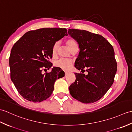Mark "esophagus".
<instances>
[{
  "instance_id": "esophagus-1",
  "label": "esophagus",
  "mask_w": 132,
  "mask_h": 132,
  "mask_svg": "<svg viewBox=\"0 0 132 132\" xmlns=\"http://www.w3.org/2000/svg\"><path fill=\"white\" fill-rule=\"evenodd\" d=\"M64 73H65V75H67L69 73V72L68 71H65V72H64Z\"/></svg>"
}]
</instances>
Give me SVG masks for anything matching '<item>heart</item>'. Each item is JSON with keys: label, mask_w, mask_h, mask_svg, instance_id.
<instances>
[{"label": "heart", "mask_w": 132, "mask_h": 132, "mask_svg": "<svg viewBox=\"0 0 132 132\" xmlns=\"http://www.w3.org/2000/svg\"><path fill=\"white\" fill-rule=\"evenodd\" d=\"M66 44L70 48V49L71 50L73 47L77 45V42L75 41L73 39H69L66 41ZM59 47V43L58 42L55 43L52 47V53L53 56L57 54V53L58 51V49ZM72 61L68 59L65 58H60V60H57L54 62V66L57 68H61V69L64 70H68L71 67L72 65Z\"/></svg>", "instance_id": "1"}]
</instances>
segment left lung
Returning a JSON list of instances; mask_svg holds the SVG:
<instances>
[{"label": "left lung", "instance_id": "left-lung-1", "mask_svg": "<svg viewBox=\"0 0 132 132\" xmlns=\"http://www.w3.org/2000/svg\"><path fill=\"white\" fill-rule=\"evenodd\" d=\"M68 33L80 49L75 67L82 71L87 68L88 72L86 75L75 73L76 79L69 87L70 93L83 103L97 102L114 82L117 62L113 46L102 36L85 30L69 29Z\"/></svg>", "mask_w": 132, "mask_h": 132}]
</instances>
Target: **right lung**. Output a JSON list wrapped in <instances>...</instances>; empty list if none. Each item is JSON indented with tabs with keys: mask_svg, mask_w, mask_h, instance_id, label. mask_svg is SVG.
<instances>
[{
	"mask_svg": "<svg viewBox=\"0 0 132 132\" xmlns=\"http://www.w3.org/2000/svg\"><path fill=\"white\" fill-rule=\"evenodd\" d=\"M66 28H41L30 30L13 45L9 58L11 79L24 99L41 102L52 95L55 81L64 77L61 68L43 73L52 66V47L68 36Z\"/></svg>",
	"mask_w": 132,
	"mask_h": 132,
	"instance_id": "add662e5",
	"label": "right lung"
}]
</instances>
